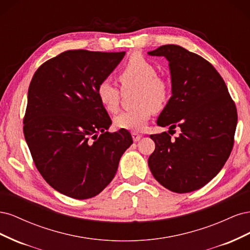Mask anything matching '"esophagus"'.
<instances>
[{
	"label": "esophagus",
	"instance_id": "1",
	"mask_svg": "<svg viewBox=\"0 0 250 250\" xmlns=\"http://www.w3.org/2000/svg\"><path fill=\"white\" fill-rule=\"evenodd\" d=\"M131 137H132L133 142H139L142 138V134H140L138 132H131Z\"/></svg>",
	"mask_w": 250,
	"mask_h": 250
}]
</instances>
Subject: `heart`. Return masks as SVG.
I'll list each match as a JSON object with an SVG mask.
<instances>
[{"mask_svg": "<svg viewBox=\"0 0 250 250\" xmlns=\"http://www.w3.org/2000/svg\"><path fill=\"white\" fill-rule=\"evenodd\" d=\"M118 79L124 90L135 88L133 109L121 112L115 118V126L119 129L141 131L146 127L153 110L162 109L170 96V84L157 75V70L143 56H132L119 73ZM96 94L104 109L116 112L119 109L121 92L107 80L97 85Z\"/></svg>", "mask_w": 250, "mask_h": 250, "instance_id": "heart-1", "label": "heart"}]
</instances>
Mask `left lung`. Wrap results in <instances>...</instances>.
<instances>
[{
  "mask_svg": "<svg viewBox=\"0 0 250 250\" xmlns=\"http://www.w3.org/2000/svg\"><path fill=\"white\" fill-rule=\"evenodd\" d=\"M169 60L172 97L158 117L168 132L151 134L155 150L148 158L154 178L168 190L188 193L220 172L234 143L238 113L223 78L207 59L177 46L148 52ZM174 129L178 137L170 138Z\"/></svg>",
  "mask_w": 250,
  "mask_h": 250,
  "instance_id": "left-lung-1",
  "label": "left lung"
}]
</instances>
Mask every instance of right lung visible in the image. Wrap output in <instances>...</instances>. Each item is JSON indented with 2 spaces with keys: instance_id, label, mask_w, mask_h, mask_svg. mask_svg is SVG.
<instances>
[{
  "instance_id": "obj_1",
  "label": "right lung",
  "mask_w": 250,
  "mask_h": 250,
  "mask_svg": "<svg viewBox=\"0 0 250 250\" xmlns=\"http://www.w3.org/2000/svg\"><path fill=\"white\" fill-rule=\"evenodd\" d=\"M124 55L64 51L43 62L30 82L22 121L30 153L43 179L69 197L102 192L132 144L126 129L107 131L111 120L96 94Z\"/></svg>"
}]
</instances>
